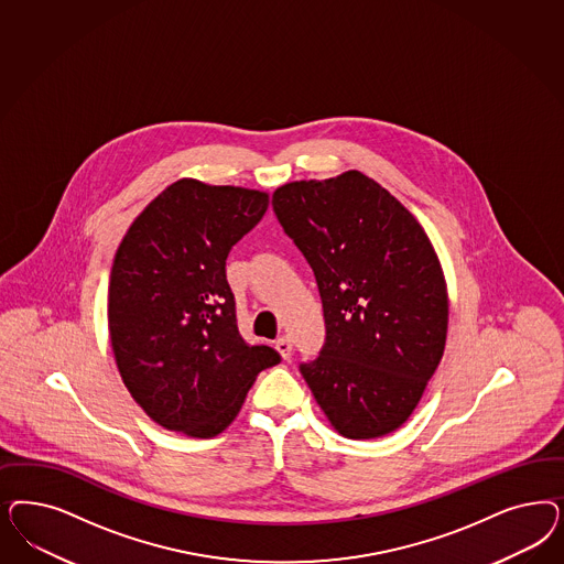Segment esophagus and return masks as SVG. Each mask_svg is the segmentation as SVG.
<instances>
[{"label":"esophagus","instance_id":"esophagus-1","mask_svg":"<svg viewBox=\"0 0 564 564\" xmlns=\"http://www.w3.org/2000/svg\"><path fill=\"white\" fill-rule=\"evenodd\" d=\"M275 350L280 352V357H282V359H291V338H289V336H282V338H278V340H275Z\"/></svg>","mask_w":564,"mask_h":564}]
</instances>
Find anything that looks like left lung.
Here are the masks:
<instances>
[{"instance_id": "left-lung-1", "label": "left lung", "mask_w": 564, "mask_h": 564, "mask_svg": "<svg viewBox=\"0 0 564 564\" xmlns=\"http://www.w3.org/2000/svg\"><path fill=\"white\" fill-rule=\"evenodd\" d=\"M272 205L324 303L326 345L301 364L305 382L340 436L392 434L415 411L446 346L448 289L432 240L359 170L286 182Z\"/></svg>"}]
</instances>
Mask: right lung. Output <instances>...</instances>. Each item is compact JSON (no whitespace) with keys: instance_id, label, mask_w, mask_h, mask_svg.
<instances>
[{"instance_id":"obj_1","label":"right lung","mask_w":564,"mask_h":564,"mask_svg":"<svg viewBox=\"0 0 564 564\" xmlns=\"http://www.w3.org/2000/svg\"><path fill=\"white\" fill-rule=\"evenodd\" d=\"M270 195L195 178L172 182L134 218L109 273L108 327L130 397L158 425L214 437L259 371L280 364L238 334L226 257L263 218Z\"/></svg>"}]
</instances>
